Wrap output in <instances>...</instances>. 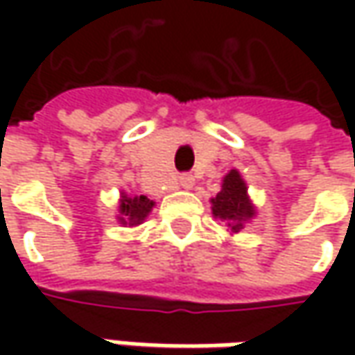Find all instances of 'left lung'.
<instances>
[{
  "label": "left lung",
  "mask_w": 355,
  "mask_h": 355,
  "mask_svg": "<svg viewBox=\"0 0 355 355\" xmlns=\"http://www.w3.org/2000/svg\"><path fill=\"white\" fill-rule=\"evenodd\" d=\"M154 201L146 196H128L126 191H120L118 201V223L122 227H138L148 219V215L154 209Z\"/></svg>",
  "instance_id": "obj_1"
}]
</instances>
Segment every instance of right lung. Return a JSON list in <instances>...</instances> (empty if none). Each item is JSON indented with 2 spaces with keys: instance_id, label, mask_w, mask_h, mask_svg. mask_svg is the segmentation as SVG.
<instances>
[{
  "instance_id": "obj_1",
  "label": "right lung",
  "mask_w": 355,
  "mask_h": 355,
  "mask_svg": "<svg viewBox=\"0 0 355 355\" xmlns=\"http://www.w3.org/2000/svg\"><path fill=\"white\" fill-rule=\"evenodd\" d=\"M213 217L227 221L231 233H239L245 229V223L257 217V207L251 201L247 182L237 170H231L223 178L221 191L211 198Z\"/></svg>"
}]
</instances>
